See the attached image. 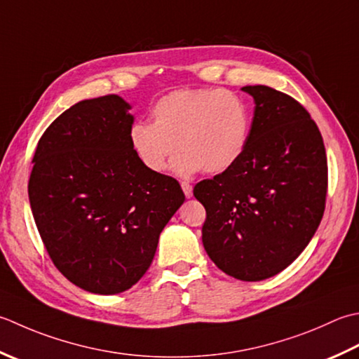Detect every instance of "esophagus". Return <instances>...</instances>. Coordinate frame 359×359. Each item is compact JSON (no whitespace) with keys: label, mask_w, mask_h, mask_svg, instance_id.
<instances>
[{"label":"esophagus","mask_w":359,"mask_h":359,"mask_svg":"<svg viewBox=\"0 0 359 359\" xmlns=\"http://www.w3.org/2000/svg\"><path fill=\"white\" fill-rule=\"evenodd\" d=\"M180 185H182V189H184V193H185L187 198H191V194H193L191 184H188V182H182Z\"/></svg>","instance_id":"obj_1"}]
</instances>
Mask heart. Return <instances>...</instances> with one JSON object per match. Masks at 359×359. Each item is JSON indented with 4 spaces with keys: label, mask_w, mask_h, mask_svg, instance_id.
I'll use <instances>...</instances> for the list:
<instances>
[{
    "label": "heart",
    "mask_w": 359,
    "mask_h": 359,
    "mask_svg": "<svg viewBox=\"0 0 359 359\" xmlns=\"http://www.w3.org/2000/svg\"><path fill=\"white\" fill-rule=\"evenodd\" d=\"M152 123L129 129L130 149L147 171L161 172L175 151L180 175L221 174L243 157L250 135V110L241 96L222 88H180L151 109Z\"/></svg>",
    "instance_id": "heart-1"
}]
</instances>
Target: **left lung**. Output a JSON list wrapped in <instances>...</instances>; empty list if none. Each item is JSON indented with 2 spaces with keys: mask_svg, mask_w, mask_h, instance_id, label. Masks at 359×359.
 <instances>
[{
  "mask_svg": "<svg viewBox=\"0 0 359 359\" xmlns=\"http://www.w3.org/2000/svg\"><path fill=\"white\" fill-rule=\"evenodd\" d=\"M255 101L243 157L193 193L207 212L202 243L213 263L243 282L277 276L311 241L325 210L324 140L308 110L268 86Z\"/></svg>",
  "mask_w": 359,
  "mask_h": 359,
  "instance_id": "1",
  "label": "left lung"
}]
</instances>
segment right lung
<instances>
[{
	"mask_svg": "<svg viewBox=\"0 0 359 359\" xmlns=\"http://www.w3.org/2000/svg\"><path fill=\"white\" fill-rule=\"evenodd\" d=\"M130 105L116 95L74 104L39 140L27 185L41 241L63 277L95 294L135 285L185 201L130 149Z\"/></svg>",
	"mask_w": 359,
	"mask_h": 359,
	"instance_id": "right-lung-1",
	"label": "right lung"
}]
</instances>
